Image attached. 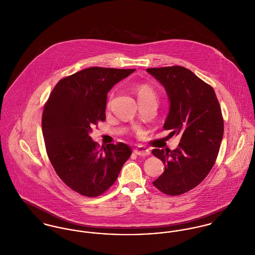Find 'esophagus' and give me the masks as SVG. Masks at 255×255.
<instances>
[{"instance_id":"esophagus-1","label":"esophagus","mask_w":255,"mask_h":255,"mask_svg":"<svg viewBox=\"0 0 255 255\" xmlns=\"http://www.w3.org/2000/svg\"><path fill=\"white\" fill-rule=\"evenodd\" d=\"M134 152H135V154H137L138 156H147V155L150 154V151L142 145H138L137 147H136L134 149Z\"/></svg>"}]
</instances>
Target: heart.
Segmentation results:
<instances>
[{"mask_svg":"<svg viewBox=\"0 0 255 255\" xmlns=\"http://www.w3.org/2000/svg\"><path fill=\"white\" fill-rule=\"evenodd\" d=\"M137 100L145 101V100H154L156 101L157 95L154 89L148 84H139L136 87Z\"/></svg>","mask_w":255,"mask_h":255,"instance_id":"b5f03b06","label":"heart"}]
</instances>
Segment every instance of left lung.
Masks as SVG:
<instances>
[{
	"instance_id": "obj_1",
	"label": "left lung",
	"mask_w": 255,
	"mask_h": 255,
	"mask_svg": "<svg viewBox=\"0 0 255 255\" xmlns=\"http://www.w3.org/2000/svg\"><path fill=\"white\" fill-rule=\"evenodd\" d=\"M164 86L170 110L163 128L178 135L176 149L152 150L165 165L153 181L161 192L175 196L201 183L212 170L223 137L224 124L214 88L190 70L180 67L146 69Z\"/></svg>"
}]
</instances>
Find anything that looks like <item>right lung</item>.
Wrapping results in <instances>:
<instances>
[{"label": "right lung", "mask_w": 255, "mask_h": 255, "mask_svg": "<svg viewBox=\"0 0 255 255\" xmlns=\"http://www.w3.org/2000/svg\"><path fill=\"white\" fill-rule=\"evenodd\" d=\"M135 71L84 69L59 80L44 106L41 127L47 155L59 177L80 195L103 194L132 154L123 142L98 149L90 133L106 120L109 91Z\"/></svg>", "instance_id": "add662e5"}]
</instances>
